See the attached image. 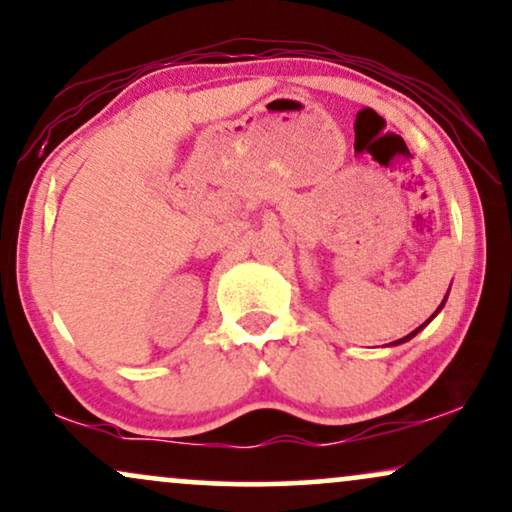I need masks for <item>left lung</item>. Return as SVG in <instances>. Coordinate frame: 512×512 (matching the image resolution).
Masks as SVG:
<instances>
[{"instance_id": "8db88e82", "label": "left lung", "mask_w": 512, "mask_h": 512, "mask_svg": "<svg viewBox=\"0 0 512 512\" xmlns=\"http://www.w3.org/2000/svg\"><path fill=\"white\" fill-rule=\"evenodd\" d=\"M442 303H444V301H442ZM440 308H442V305H440ZM440 308H437V310H440ZM433 317H435V315H433ZM433 317H430V320H433ZM430 320H428V322H430ZM418 331H421V327H418L416 331H411V334H409V336H404V338H400V341H397V343H402V341H409V338H414V336L418 334Z\"/></svg>"}]
</instances>
